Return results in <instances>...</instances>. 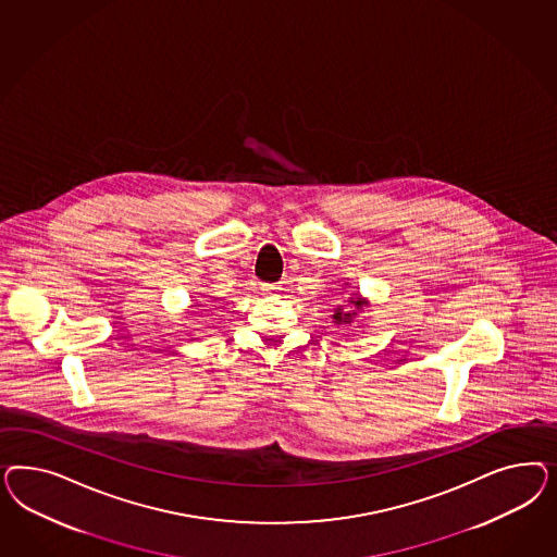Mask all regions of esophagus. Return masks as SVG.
<instances>
[{
	"instance_id": "obj_1",
	"label": "esophagus",
	"mask_w": 557,
	"mask_h": 557,
	"mask_svg": "<svg viewBox=\"0 0 557 557\" xmlns=\"http://www.w3.org/2000/svg\"><path fill=\"white\" fill-rule=\"evenodd\" d=\"M261 289H263V294H265V296H270V298H277V296L282 294V289H284V287H282V284H263Z\"/></svg>"
}]
</instances>
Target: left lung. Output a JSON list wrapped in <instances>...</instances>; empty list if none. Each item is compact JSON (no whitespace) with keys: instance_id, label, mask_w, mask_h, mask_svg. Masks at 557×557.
Listing matches in <instances>:
<instances>
[{"instance_id":"obj_1","label":"left lung","mask_w":557,"mask_h":557,"mask_svg":"<svg viewBox=\"0 0 557 557\" xmlns=\"http://www.w3.org/2000/svg\"><path fill=\"white\" fill-rule=\"evenodd\" d=\"M345 287H351L349 284H345ZM370 306V300L368 298H363L359 292H351L347 298H345V304H338L337 308L333 310V314H331V319H333V324H354L355 319L361 314V310L363 308H368Z\"/></svg>"}]
</instances>
